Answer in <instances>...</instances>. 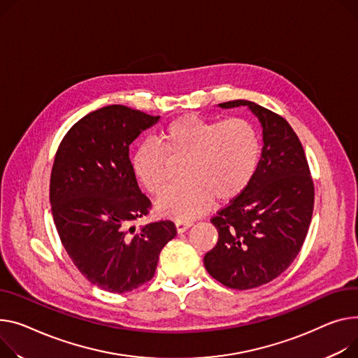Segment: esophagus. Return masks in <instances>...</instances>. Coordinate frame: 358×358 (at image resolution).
Instances as JSON below:
<instances>
[{
	"label": "esophagus",
	"mask_w": 358,
	"mask_h": 358,
	"mask_svg": "<svg viewBox=\"0 0 358 358\" xmlns=\"http://www.w3.org/2000/svg\"><path fill=\"white\" fill-rule=\"evenodd\" d=\"M192 226H193V222H189V220H177L176 222V227H177L178 233H184L187 229H189Z\"/></svg>",
	"instance_id": "esophagus-1"
}]
</instances>
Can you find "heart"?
Listing matches in <instances>:
<instances>
[{
	"label": "heart",
	"mask_w": 358,
	"mask_h": 358,
	"mask_svg": "<svg viewBox=\"0 0 358 358\" xmlns=\"http://www.w3.org/2000/svg\"><path fill=\"white\" fill-rule=\"evenodd\" d=\"M158 142L136 147L132 171L150 194L159 196L169 185V161H184V182L157 201L159 216L176 220L200 216L213 199L224 203L241 196L252 182L262 154L257 131L239 117L222 122L182 116L161 131Z\"/></svg>",
	"instance_id": "obj_1"
}]
</instances>
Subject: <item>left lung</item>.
<instances>
[{
  "label": "left lung",
  "instance_id": "obj_1",
  "mask_svg": "<svg viewBox=\"0 0 358 358\" xmlns=\"http://www.w3.org/2000/svg\"><path fill=\"white\" fill-rule=\"evenodd\" d=\"M219 106H249L264 128L257 171L245 192L211 217L219 241L204 256L214 279L245 291L273 280L298 256L313 219L314 181L287 119L250 101Z\"/></svg>",
  "mask_w": 358,
  "mask_h": 358
}]
</instances>
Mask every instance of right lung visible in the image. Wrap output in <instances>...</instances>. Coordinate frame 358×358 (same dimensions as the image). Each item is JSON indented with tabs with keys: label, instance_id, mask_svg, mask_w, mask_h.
Masks as SVG:
<instances>
[{
	"label": "right lung",
	"instance_id": "obj_1",
	"mask_svg": "<svg viewBox=\"0 0 358 358\" xmlns=\"http://www.w3.org/2000/svg\"><path fill=\"white\" fill-rule=\"evenodd\" d=\"M159 116L110 105L71 127L57 148L52 177L53 220L69 257L98 288L124 294L152 279L162 248L177 236L171 220L131 227L147 216L129 145Z\"/></svg>",
	"mask_w": 358,
	"mask_h": 358
}]
</instances>
